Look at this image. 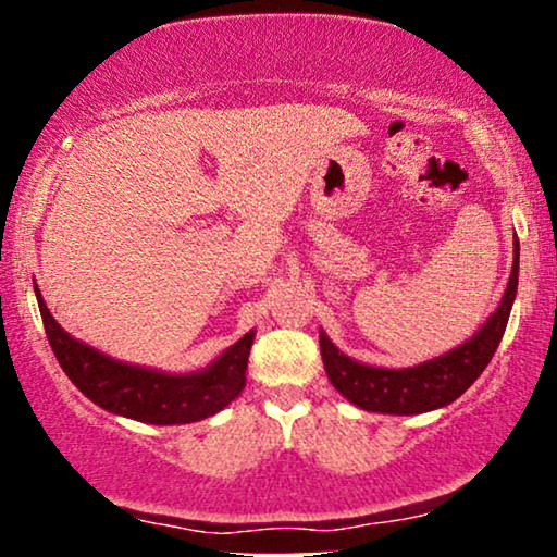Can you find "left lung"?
<instances>
[{"instance_id": "left-lung-1", "label": "left lung", "mask_w": 557, "mask_h": 557, "mask_svg": "<svg viewBox=\"0 0 557 557\" xmlns=\"http://www.w3.org/2000/svg\"><path fill=\"white\" fill-rule=\"evenodd\" d=\"M517 273H520V240H515L512 273L497 311L469 342L416 368L387 370L355 362L352 357L339 352L324 332H319L326 377L349 403L372 413L416 416L448 406L469 391L497 352L517 296Z\"/></svg>"}]
</instances>
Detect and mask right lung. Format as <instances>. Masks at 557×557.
Segmentation results:
<instances>
[{
  "label": "right lung",
  "mask_w": 557,
  "mask_h": 557,
  "mask_svg": "<svg viewBox=\"0 0 557 557\" xmlns=\"http://www.w3.org/2000/svg\"><path fill=\"white\" fill-rule=\"evenodd\" d=\"M35 296L45 334H48L60 368L86 398L109 413L154 425L195 423L215 416L246 387L248 355L256 332L240 337L205 370L189 372V375H170V372L119 362L88 347L86 342L73 339L52 319L40 288H35Z\"/></svg>",
  "instance_id": "obj_1"
}]
</instances>
